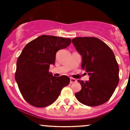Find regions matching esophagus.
<instances>
[{
    "label": "esophagus",
    "instance_id": "34e87169",
    "mask_svg": "<svg viewBox=\"0 0 130 130\" xmlns=\"http://www.w3.org/2000/svg\"><path fill=\"white\" fill-rule=\"evenodd\" d=\"M76 81L77 80L75 79H74V78H70V84L74 83H75Z\"/></svg>",
    "mask_w": 130,
    "mask_h": 130
}]
</instances>
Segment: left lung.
Here are the masks:
<instances>
[{
	"instance_id": "left-lung-1",
	"label": "left lung",
	"mask_w": 130,
	"mask_h": 130,
	"mask_svg": "<svg viewBox=\"0 0 130 130\" xmlns=\"http://www.w3.org/2000/svg\"><path fill=\"white\" fill-rule=\"evenodd\" d=\"M82 57L81 68L89 80H79L81 90L75 94L79 102L98 106L109 100L119 82V67L114 53L104 42L94 37H77L72 40Z\"/></svg>"
}]
</instances>
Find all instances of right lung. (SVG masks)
Returning <instances> with one entry per match:
<instances>
[{
    "label": "right lung",
    "mask_w": 130,
    "mask_h": 130,
    "mask_svg": "<svg viewBox=\"0 0 130 130\" xmlns=\"http://www.w3.org/2000/svg\"><path fill=\"white\" fill-rule=\"evenodd\" d=\"M70 43V38L42 35L25 45L18 57L15 79L28 104L36 107L51 105L68 85L69 77H55L49 70L55 64L57 51Z\"/></svg>",
    "instance_id": "1"
}]
</instances>
